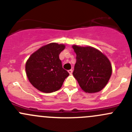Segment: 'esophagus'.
Returning a JSON list of instances; mask_svg holds the SVG:
<instances>
[{
	"label": "esophagus",
	"instance_id": "1",
	"mask_svg": "<svg viewBox=\"0 0 132 132\" xmlns=\"http://www.w3.org/2000/svg\"><path fill=\"white\" fill-rule=\"evenodd\" d=\"M68 71V73H70V75H71V73H72V72H73V70H69Z\"/></svg>",
	"mask_w": 132,
	"mask_h": 132
}]
</instances>
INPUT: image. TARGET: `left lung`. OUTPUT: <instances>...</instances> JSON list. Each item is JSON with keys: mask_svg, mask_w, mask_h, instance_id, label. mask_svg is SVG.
<instances>
[{"mask_svg": "<svg viewBox=\"0 0 132 132\" xmlns=\"http://www.w3.org/2000/svg\"><path fill=\"white\" fill-rule=\"evenodd\" d=\"M76 53L73 72L83 91L88 93L100 91L107 85L112 74V65L107 57L91 46H72Z\"/></svg>", "mask_w": 132, "mask_h": 132, "instance_id": "left-lung-1", "label": "left lung"}]
</instances>
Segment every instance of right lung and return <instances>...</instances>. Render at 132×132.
Instances as JSON below:
<instances>
[{
	"mask_svg": "<svg viewBox=\"0 0 132 132\" xmlns=\"http://www.w3.org/2000/svg\"><path fill=\"white\" fill-rule=\"evenodd\" d=\"M65 48L64 45L56 43L48 44L33 53L25 64L29 82L43 93H53L59 89L69 73L62 68L60 53Z\"/></svg>",
	"mask_w": 132,
	"mask_h": 132,
	"instance_id": "add662e5",
	"label": "right lung"
}]
</instances>
